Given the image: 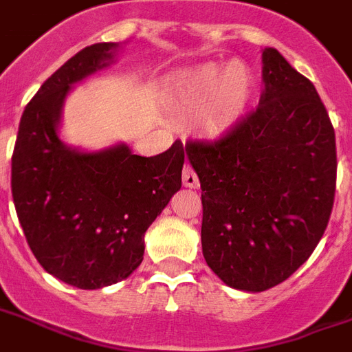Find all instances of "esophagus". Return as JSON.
Here are the masks:
<instances>
[{
  "label": "esophagus",
  "instance_id": "1",
  "mask_svg": "<svg viewBox=\"0 0 352 352\" xmlns=\"http://www.w3.org/2000/svg\"><path fill=\"white\" fill-rule=\"evenodd\" d=\"M182 182H184V186H188V188H199L200 182H199V177H197V173L193 171V168L188 164V166H184V171H182Z\"/></svg>",
  "mask_w": 352,
  "mask_h": 352
}]
</instances>
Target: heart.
Masks as SVG:
<instances>
[{
  "mask_svg": "<svg viewBox=\"0 0 352 352\" xmlns=\"http://www.w3.org/2000/svg\"><path fill=\"white\" fill-rule=\"evenodd\" d=\"M212 98L211 125L221 126L240 116L254 94V75L241 62L223 69L208 64L182 80V100L188 105H200Z\"/></svg>",
  "mask_w": 352,
  "mask_h": 352,
  "instance_id": "obj_1",
  "label": "heart"
}]
</instances>
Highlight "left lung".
<instances>
[{"label": "left lung", "instance_id": "1", "mask_svg": "<svg viewBox=\"0 0 352 352\" xmlns=\"http://www.w3.org/2000/svg\"><path fill=\"white\" fill-rule=\"evenodd\" d=\"M258 107L186 152L202 188V252L226 285L263 292L311 256L336 191L335 129L315 85L263 52Z\"/></svg>", "mask_w": 352, "mask_h": 352}]
</instances>
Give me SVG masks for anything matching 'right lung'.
<instances>
[{
	"label": "right lung",
	"instance_id": "add662e5",
	"mask_svg": "<svg viewBox=\"0 0 352 352\" xmlns=\"http://www.w3.org/2000/svg\"><path fill=\"white\" fill-rule=\"evenodd\" d=\"M114 48L87 46L41 85L12 153V197L32 252L44 270L82 290L123 281L140 267L144 232L182 186L181 141L141 157L125 144L80 153L58 140L69 87L105 66Z\"/></svg>",
	"mask_w": 352,
	"mask_h": 352
}]
</instances>
